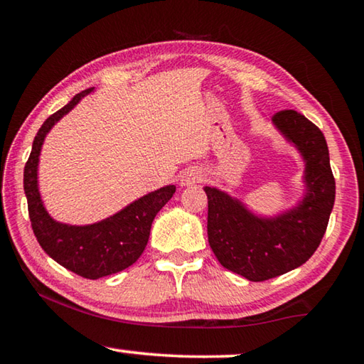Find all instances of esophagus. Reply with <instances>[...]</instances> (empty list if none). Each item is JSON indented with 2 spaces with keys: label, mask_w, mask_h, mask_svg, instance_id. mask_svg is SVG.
Returning <instances> with one entry per match:
<instances>
[{
  "label": "esophagus",
  "mask_w": 364,
  "mask_h": 364,
  "mask_svg": "<svg viewBox=\"0 0 364 364\" xmlns=\"http://www.w3.org/2000/svg\"><path fill=\"white\" fill-rule=\"evenodd\" d=\"M202 181V171L196 167L186 168L181 171L180 175V184L181 186H194V184Z\"/></svg>",
  "instance_id": "obj_1"
}]
</instances>
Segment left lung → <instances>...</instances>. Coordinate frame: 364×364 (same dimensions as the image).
Wrapping results in <instances>:
<instances>
[{"label":"left lung","mask_w":364,"mask_h":364,"mask_svg":"<svg viewBox=\"0 0 364 364\" xmlns=\"http://www.w3.org/2000/svg\"><path fill=\"white\" fill-rule=\"evenodd\" d=\"M273 123L305 160V196L274 218L257 217L241 200L205 186L207 234L226 269L260 282L304 264L318 249L334 207L336 180L321 130L297 110H279Z\"/></svg>","instance_id":"8db88e82"}]
</instances>
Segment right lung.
<instances>
[{
    "label": "right lung",
    "instance_id": "obj_1",
    "mask_svg": "<svg viewBox=\"0 0 364 364\" xmlns=\"http://www.w3.org/2000/svg\"><path fill=\"white\" fill-rule=\"evenodd\" d=\"M88 88L69 104L48 117L33 139L32 152L23 168V191L28 217L36 241L46 254L72 273L86 279H100L125 269L138 260L149 241L151 226L160 208L173 197V184L160 188L127 205L119 213L86 226H73L53 220L43 205L38 191V160L46 134L65 114L90 95Z\"/></svg>",
    "mask_w": 364,
    "mask_h": 364
}]
</instances>
